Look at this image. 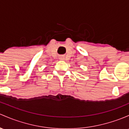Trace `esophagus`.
Here are the masks:
<instances>
[{"mask_svg": "<svg viewBox=\"0 0 129 129\" xmlns=\"http://www.w3.org/2000/svg\"><path fill=\"white\" fill-rule=\"evenodd\" d=\"M59 59H60V60H64V57H62V56H61V57H59Z\"/></svg>", "mask_w": 129, "mask_h": 129, "instance_id": "1", "label": "esophagus"}]
</instances>
